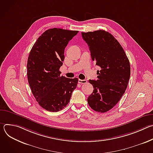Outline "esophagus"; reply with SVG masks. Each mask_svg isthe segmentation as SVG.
<instances>
[{
    "label": "esophagus",
    "instance_id": "obj_1",
    "mask_svg": "<svg viewBox=\"0 0 153 153\" xmlns=\"http://www.w3.org/2000/svg\"><path fill=\"white\" fill-rule=\"evenodd\" d=\"M79 83H80V84H85L87 82V80H81V79H79V81H78Z\"/></svg>",
    "mask_w": 153,
    "mask_h": 153
}]
</instances>
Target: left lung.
I'll return each instance as SVG.
<instances>
[{"mask_svg": "<svg viewBox=\"0 0 153 153\" xmlns=\"http://www.w3.org/2000/svg\"><path fill=\"white\" fill-rule=\"evenodd\" d=\"M88 44L91 59L101 69L97 70V80H89L94 90L88 97L93 110L105 113L120 100L127 88L130 77L129 60L119 42L108 31L97 30L82 33Z\"/></svg>", "mask_w": 153, "mask_h": 153, "instance_id": "1", "label": "left lung"}]
</instances>
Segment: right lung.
Returning a JSON list of instances; mask_svg holds the SVG:
<instances>
[{
	"mask_svg": "<svg viewBox=\"0 0 153 153\" xmlns=\"http://www.w3.org/2000/svg\"><path fill=\"white\" fill-rule=\"evenodd\" d=\"M54 28L43 33L32 47L27 62V77L32 93L39 105L50 112L62 110L70 102L78 79L60 76L64 51L78 33Z\"/></svg>",
	"mask_w": 153,
	"mask_h": 153,
	"instance_id": "obj_1",
	"label": "right lung"
}]
</instances>
